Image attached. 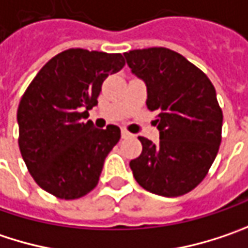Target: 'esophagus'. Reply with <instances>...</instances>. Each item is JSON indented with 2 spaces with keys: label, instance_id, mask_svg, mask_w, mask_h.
I'll return each mask as SVG.
<instances>
[{
  "label": "esophagus",
  "instance_id": "esophagus-1",
  "mask_svg": "<svg viewBox=\"0 0 248 248\" xmlns=\"http://www.w3.org/2000/svg\"><path fill=\"white\" fill-rule=\"evenodd\" d=\"M121 137H123V140H128V138H133V134H130L128 131L123 130L121 131Z\"/></svg>",
  "mask_w": 248,
  "mask_h": 248
}]
</instances>
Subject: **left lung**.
Instances as JSON below:
<instances>
[{
	"label": "left lung",
	"mask_w": 248,
	"mask_h": 248,
	"mask_svg": "<svg viewBox=\"0 0 248 248\" xmlns=\"http://www.w3.org/2000/svg\"><path fill=\"white\" fill-rule=\"evenodd\" d=\"M147 84V107L156 111L159 142L138 137L142 152L130 162L135 181L151 193L175 198L195 189L212 167L221 141L223 113L203 72L167 47L124 53Z\"/></svg>",
	"instance_id": "obj_1"
}]
</instances>
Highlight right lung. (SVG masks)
Segmentation results:
<instances>
[{"instance_id": "add662e5", "label": "right lung", "mask_w": 248, "mask_h": 248, "mask_svg": "<svg viewBox=\"0 0 248 248\" xmlns=\"http://www.w3.org/2000/svg\"><path fill=\"white\" fill-rule=\"evenodd\" d=\"M124 64L121 53L67 49L28 86L16 113L18 144L29 173L47 193L79 199L97 186L121 131L117 125L97 130L84 120L97 106L103 81Z\"/></svg>"}]
</instances>
